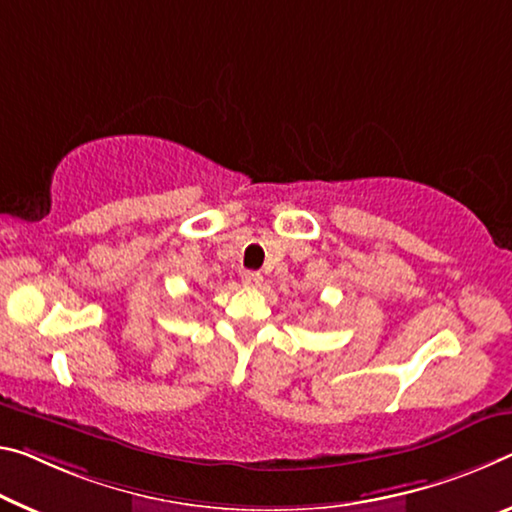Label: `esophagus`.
I'll return each mask as SVG.
<instances>
[{"label":"esophagus","instance_id":"1","mask_svg":"<svg viewBox=\"0 0 512 512\" xmlns=\"http://www.w3.org/2000/svg\"><path fill=\"white\" fill-rule=\"evenodd\" d=\"M241 282H243V285H246V287H259V285H262V273H257V271H243Z\"/></svg>","mask_w":512,"mask_h":512}]
</instances>
